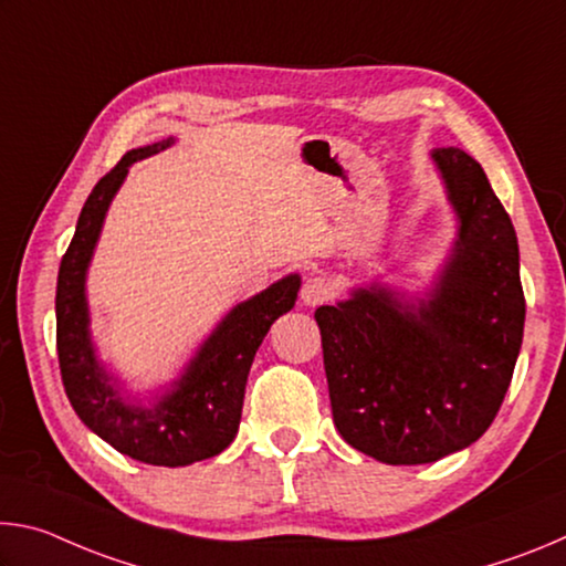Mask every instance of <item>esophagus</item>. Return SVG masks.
<instances>
[{"instance_id": "esophagus-1", "label": "esophagus", "mask_w": 566, "mask_h": 566, "mask_svg": "<svg viewBox=\"0 0 566 566\" xmlns=\"http://www.w3.org/2000/svg\"><path fill=\"white\" fill-rule=\"evenodd\" d=\"M300 296H302V304H304V306H317V304L329 302L332 286H329L327 280H324V276L310 274V276H306V280H304V284H302Z\"/></svg>"}]
</instances>
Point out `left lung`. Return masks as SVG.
Segmentation results:
<instances>
[{
  "instance_id": "left-lung-1",
  "label": "left lung",
  "mask_w": 566,
  "mask_h": 566,
  "mask_svg": "<svg viewBox=\"0 0 566 566\" xmlns=\"http://www.w3.org/2000/svg\"><path fill=\"white\" fill-rule=\"evenodd\" d=\"M457 239L421 296L371 280L314 312L332 417L361 454L429 464L482 437L522 349L524 292L510 214L479 161L432 151Z\"/></svg>"
}]
</instances>
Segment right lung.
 <instances>
[{"mask_svg":"<svg viewBox=\"0 0 566 566\" xmlns=\"http://www.w3.org/2000/svg\"><path fill=\"white\" fill-rule=\"evenodd\" d=\"M171 145L175 137L127 151L84 202L56 276V352L66 397L94 434L137 462L187 467L224 452L234 442L249 367L274 319L294 306L302 276L286 274L264 292L234 304L175 381L147 399L129 395L124 381L99 359L92 339L87 272L104 217L129 167Z\"/></svg>","mask_w":566,"mask_h":566,"instance_id":"obj_1","label":"right lung"}]
</instances>
